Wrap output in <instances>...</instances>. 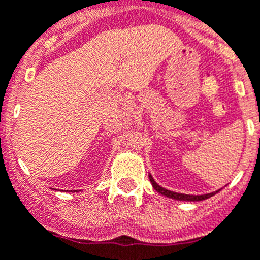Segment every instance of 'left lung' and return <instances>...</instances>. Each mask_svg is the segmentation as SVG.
<instances>
[{
    "instance_id": "obj_1",
    "label": "left lung",
    "mask_w": 260,
    "mask_h": 260,
    "mask_svg": "<svg viewBox=\"0 0 260 260\" xmlns=\"http://www.w3.org/2000/svg\"><path fill=\"white\" fill-rule=\"evenodd\" d=\"M150 181L152 183L153 189L156 190L157 192L160 194L165 195L168 198H172V199H177V201H187V202H199V201H204V199H208L210 197L215 195L216 192H210V194H204V195H189V194H180V192H174L171 191V190H167L161 186H158L157 183L155 182V180L152 178V176H150Z\"/></svg>"
}]
</instances>
